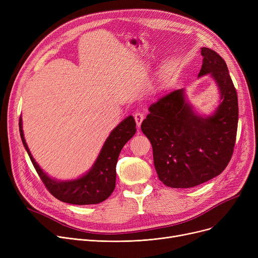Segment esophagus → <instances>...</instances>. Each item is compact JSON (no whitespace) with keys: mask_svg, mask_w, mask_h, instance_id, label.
I'll list each match as a JSON object with an SVG mask.
<instances>
[{"mask_svg":"<svg viewBox=\"0 0 258 258\" xmlns=\"http://www.w3.org/2000/svg\"><path fill=\"white\" fill-rule=\"evenodd\" d=\"M134 117H135V120H136L137 126L140 127V126H141V123H142V121H143V119H144V114L141 113V112H136V113H135Z\"/></svg>","mask_w":258,"mask_h":258,"instance_id":"34e87169","label":"esophagus"}]
</instances>
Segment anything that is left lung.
Returning <instances> with one entry per match:
<instances>
[{"label":"left lung","instance_id":"obj_1","mask_svg":"<svg viewBox=\"0 0 258 258\" xmlns=\"http://www.w3.org/2000/svg\"><path fill=\"white\" fill-rule=\"evenodd\" d=\"M200 76L210 74L221 102L210 116H201L175 90L153 103L141 124L153 146L158 177L168 187L190 188L219 175L231 160L238 122L237 94L225 60L215 51L201 49Z\"/></svg>","mask_w":258,"mask_h":258}]
</instances>
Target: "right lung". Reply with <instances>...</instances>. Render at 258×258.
I'll return each instance as SVG.
<instances>
[{
  "label": "right lung",
  "mask_w": 258,
  "mask_h": 258,
  "mask_svg": "<svg viewBox=\"0 0 258 258\" xmlns=\"http://www.w3.org/2000/svg\"><path fill=\"white\" fill-rule=\"evenodd\" d=\"M19 126L22 142L49 192L57 200L73 205L98 204L112 195L116 185V165L119 154L136 133V122L133 116H128L111 132L96 161L86 174L75 180L57 181L50 178L33 159L24 138L22 117H20Z\"/></svg>",
  "instance_id": "right-lung-1"
}]
</instances>
